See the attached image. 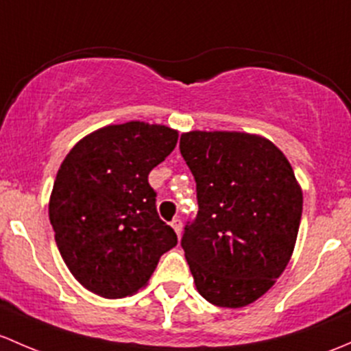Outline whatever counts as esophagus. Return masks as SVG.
I'll return each instance as SVG.
<instances>
[{
    "label": "esophagus",
    "instance_id": "obj_1",
    "mask_svg": "<svg viewBox=\"0 0 351 351\" xmlns=\"http://www.w3.org/2000/svg\"><path fill=\"white\" fill-rule=\"evenodd\" d=\"M171 226L174 228V231L177 233V237H180V233H182V221H180L179 218H174L172 219Z\"/></svg>",
    "mask_w": 351,
    "mask_h": 351
}]
</instances>
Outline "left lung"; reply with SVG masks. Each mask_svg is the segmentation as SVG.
<instances>
[{
    "instance_id": "1",
    "label": "left lung",
    "mask_w": 351,
    "mask_h": 351,
    "mask_svg": "<svg viewBox=\"0 0 351 351\" xmlns=\"http://www.w3.org/2000/svg\"><path fill=\"white\" fill-rule=\"evenodd\" d=\"M180 154L197 191L182 234L197 292L219 308H243L279 279L294 252L302 191L270 140L241 132L182 133Z\"/></svg>"
}]
</instances>
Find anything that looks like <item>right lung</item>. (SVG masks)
<instances>
[{
  "mask_svg": "<svg viewBox=\"0 0 351 351\" xmlns=\"http://www.w3.org/2000/svg\"><path fill=\"white\" fill-rule=\"evenodd\" d=\"M177 138V130L164 125H108L64 158L49 218L64 262L88 291L106 299L135 294L177 245L176 231L158 218L149 184L150 171Z\"/></svg>",
  "mask_w": 351,
  "mask_h": 351,
  "instance_id": "right-lung-1",
  "label": "right lung"
}]
</instances>
